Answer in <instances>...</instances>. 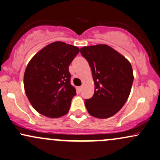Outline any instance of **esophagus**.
Instances as JSON below:
<instances>
[{
    "mask_svg": "<svg viewBox=\"0 0 160 160\" xmlns=\"http://www.w3.org/2000/svg\"><path fill=\"white\" fill-rule=\"evenodd\" d=\"M82 86H79V87H78V90H79V91H81V90H82Z\"/></svg>",
    "mask_w": 160,
    "mask_h": 160,
    "instance_id": "34e87169",
    "label": "esophagus"
}]
</instances>
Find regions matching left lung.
Returning <instances> with one entry per match:
<instances>
[{"mask_svg":"<svg viewBox=\"0 0 160 160\" xmlns=\"http://www.w3.org/2000/svg\"><path fill=\"white\" fill-rule=\"evenodd\" d=\"M82 57L91 67L95 93L85 100L92 116L107 118L114 115L126 103L133 82L131 64L115 50L107 45L80 48Z\"/></svg>","mask_w":160,"mask_h":160,"instance_id":"8db88e82","label":"left lung"}]
</instances>
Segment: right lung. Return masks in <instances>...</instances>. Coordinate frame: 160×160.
I'll list each match as a JSON object with an SVG mask.
<instances>
[{
    "instance_id": "1",
    "label": "right lung",
    "mask_w": 160,
    "mask_h": 160,
    "mask_svg": "<svg viewBox=\"0 0 160 160\" xmlns=\"http://www.w3.org/2000/svg\"><path fill=\"white\" fill-rule=\"evenodd\" d=\"M79 51L76 46L55 42L38 51L28 63L24 76L25 93L40 114L59 118L68 113L76 95L68 67Z\"/></svg>"
}]
</instances>
